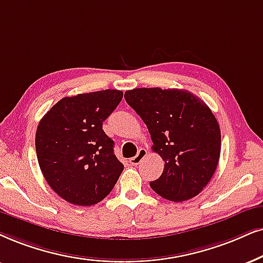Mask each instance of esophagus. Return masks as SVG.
<instances>
[{
    "instance_id": "1",
    "label": "esophagus",
    "mask_w": 263,
    "mask_h": 263,
    "mask_svg": "<svg viewBox=\"0 0 263 263\" xmlns=\"http://www.w3.org/2000/svg\"><path fill=\"white\" fill-rule=\"evenodd\" d=\"M147 155V151H145L144 148H141L137 153V155L134 156V158L129 159V162H131L132 165H138L139 162L142 161V159H144V156Z\"/></svg>"
}]
</instances>
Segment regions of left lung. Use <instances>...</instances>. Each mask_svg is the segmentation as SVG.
Instances as JSON below:
<instances>
[{
	"label": "left lung",
	"mask_w": 263,
	"mask_h": 263,
	"mask_svg": "<svg viewBox=\"0 0 263 263\" xmlns=\"http://www.w3.org/2000/svg\"><path fill=\"white\" fill-rule=\"evenodd\" d=\"M127 104L147 125L153 151L165 161L151 187L162 198L184 201L198 195L218 165L221 131L210 108L185 89L135 88Z\"/></svg>",
	"instance_id": "1"
}]
</instances>
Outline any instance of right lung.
<instances>
[{
  "instance_id": "add662e5",
  "label": "right lung",
  "mask_w": 263,
  "mask_h": 263,
  "mask_svg": "<svg viewBox=\"0 0 263 263\" xmlns=\"http://www.w3.org/2000/svg\"><path fill=\"white\" fill-rule=\"evenodd\" d=\"M124 92L81 93L55 103L39 122L36 155L43 177L68 202L91 206L112 191L124 165L103 121L115 110Z\"/></svg>"
}]
</instances>
